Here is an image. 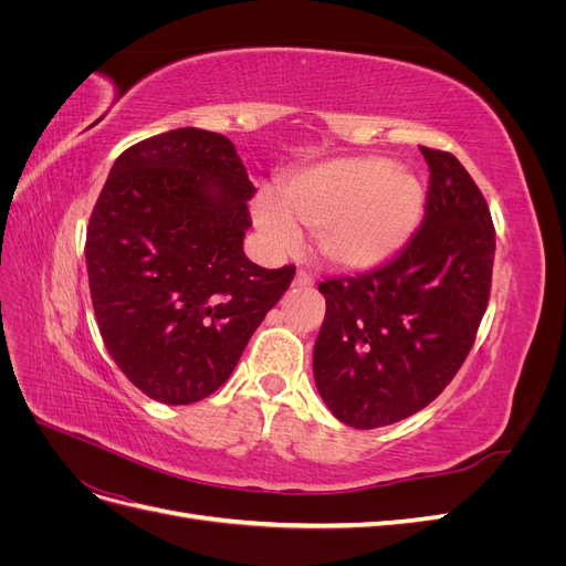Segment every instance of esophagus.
Masks as SVG:
<instances>
[{
	"label": "esophagus",
	"mask_w": 566,
	"mask_h": 566,
	"mask_svg": "<svg viewBox=\"0 0 566 566\" xmlns=\"http://www.w3.org/2000/svg\"><path fill=\"white\" fill-rule=\"evenodd\" d=\"M314 281H316V279H314L312 273L306 271V269H300V271L295 273V285H297V287H312Z\"/></svg>",
	"instance_id": "esophagus-1"
}]
</instances>
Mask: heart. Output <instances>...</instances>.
I'll return each mask as SVG.
<instances>
[{
    "mask_svg": "<svg viewBox=\"0 0 566 566\" xmlns=\"http://www.w3.org/2000/svg\"><path fill=\"white\" fill-rule=\"evenodd\" d=\"M420 181L385 158H342L297 172L281 200L264 193L254 219L271 245L293 250L298 224L316 231L321 254L333 266L366 271L397 254L422 214Z\"/></svg>",
    "mask_w": 566,
    "mask_h": 566,
    "instance_id": "1",
    "label": "heart"
}]
</instances>
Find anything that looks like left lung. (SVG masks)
I'll return each instance as SVG.
<instances>
[{
    "mask_svg": "<svg viewBox=\"0 0 566 566\" xmlns=\"http://www.w3.org/2000/svg\"><path fill=\"white\" fill-rule=\"evenodd\" d=\"M430 186L403 250L368 273L318 283L325 318L314 380L333 416L375 430L418 413L465 361L491 293L495 231L468 169L420 146Z\"/></svg>",
    "mask_w": 566,
    "mask_h": 566,
    "instance_id": "8db88e82",
    "label": "left lung"
}]
</instances>
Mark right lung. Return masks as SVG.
<instances>
[{
    "label": "right lung",
    "instance_id": "add662e5",
    "mask_svg": "<svg viewBox=\"0 0 566 566\" xmlns=\"http://www.w3.org/2000/svg\"><path fill=\"white\" fill-rule=\"evenodd\" d=\"M254 191L235 146L208 129L150 136L115 160L84 256L104 345L146 397H210L293 283V264L243 252Z\"/></svg>",
    "mask_w": 566,
    "mask_h": 566
}]
</instances>
